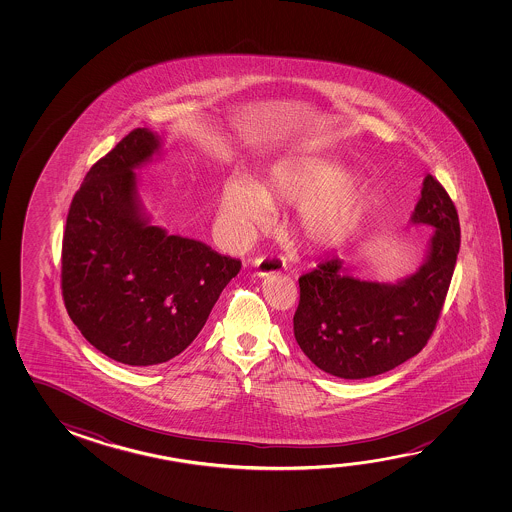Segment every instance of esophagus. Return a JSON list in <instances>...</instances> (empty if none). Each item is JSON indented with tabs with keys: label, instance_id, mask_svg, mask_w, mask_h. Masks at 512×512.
Wrapping results in <instances>:
<instances>
[{
	"label": "esophagus",
	"instance_id": "1",
	"mask_svg": "<svg viewBox=\"0 0 512 512\" xmlns=\"http://www.w3.org/2000/svg\"><path fill=\"white\" fill-rule=\"evenodd\" d=\"M253 269L257 277H269L280 273L284 269V260L277 259V257H259L253 260Z\"/></svg>",
	"mask_w": 512,
	"mask_h": 512
}]
</instances>
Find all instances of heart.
<instances>
[{"instance_id":"heart-1","label":"heart","mask_w":512,"mask_h":512,"mask_svg":"<svg viewBox=\"0 0 512 512\" xmlns=\"http://www.w3.org/2000/svg\"><path fill=\"white\" fill-rule=\"evenodd\" d=\"M373 193L361 178L328 160H284L255 187L232 176L221 187L218 223L232 239H244L268 221L266 207L296 205L293 227L314 248H337L352 239L368 216Z\"/></svg>"}]
</instances>
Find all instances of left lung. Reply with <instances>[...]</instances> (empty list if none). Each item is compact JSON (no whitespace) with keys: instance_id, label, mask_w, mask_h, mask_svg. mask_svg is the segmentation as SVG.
Wrapping results in <instances>:
<instances>
[{"instance_id":"8db88e82","label":"left lung","mask_w":512,"mask_h":512,"mask_svg":"<svg viewBox=\"0 0 512 512\" xmlns=\"http://www.w3.org/2000/svg\"><path fill=\"white\" fill-rule=\"evenodd\" d=\"M411 223L432 227V235L418 271L396 284L352 277L341 259L300 277L294 337L325 373L375 377L409 361L432 336L461 246L455 205L432 175L423 180Z\"/></svg>"}]
</instances>
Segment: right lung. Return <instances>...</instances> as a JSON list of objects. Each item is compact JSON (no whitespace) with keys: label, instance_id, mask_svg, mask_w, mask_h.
Segmentation results:
<instances>
[{"label":"right lung","instance_id":"1","mask_svg":"<svg viewBox=\"0 0 512 512\" xmlns=\"http://www.w3.org/2000/svg\"><path fill=\"white\" fill-rule=\"evenodd\" d=\"M162 151L135 128L85 175L62 243V296L82 336L128 366H155L200 334L241 260L151 223L135 169Z\"/></svg>","mask_w":512,"mask_h":512}]
</instances>
